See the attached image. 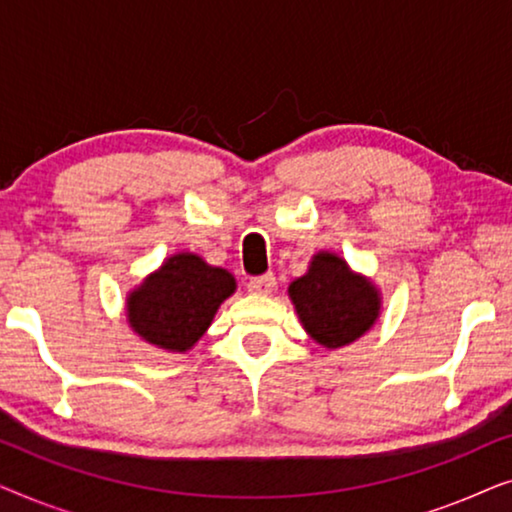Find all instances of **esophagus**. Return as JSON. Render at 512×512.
Segmentation results:
<instances>
[{"label":"esophagus","instance_id":"obj_1","mask_svg":"<svg viewBox=\"0 0 512 512\" xmlns=\"http://www.w3.org/2000/svg\"><path fill=\"white\" fill-rule=\"evenodd\" d=\"M275 275H263V277H254L251 282L247 284V289L251 293H256V296H270L272 291H275Z\"/></svg>","mask_w":512,"mask_h":512}]
</instances>
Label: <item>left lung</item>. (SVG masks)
<instances>
[{
	"instance_id": "obj_1",
	"label": "left lung",
	"mask_w": 512,
	"mask_h": 512,
	"mask_svg": "<svg viewBox=\"0 0 512 512\" xmlns=\"http://www.w3.org/2000/svg\"><path fill=\"white\" fill-rule=\"evenodd\" d=\"M289 298L305 333L326 349L352 345L382 312L373 279L354 272L335 251H317L303 277L289 284Z\"/></svg>"
}]
</instances>
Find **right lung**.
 Listing matches in <instances>:
<instances>
[{"mask_svg":"<svg viewBox=\"0 0 512 512\" xmlns=\"http://www.w3.org/2000/svg\"><path fill=\"white\" fill-rule=\"evenodd\" d=\"M237 289L228 270L193 251H179L125 298L132 333L156 349L184 354L212 326L221 303Z\"/></svg>","mask_w":512,"mask_h":512,"instance_id":"obj_1","label":"right lung"}]
</instances>
